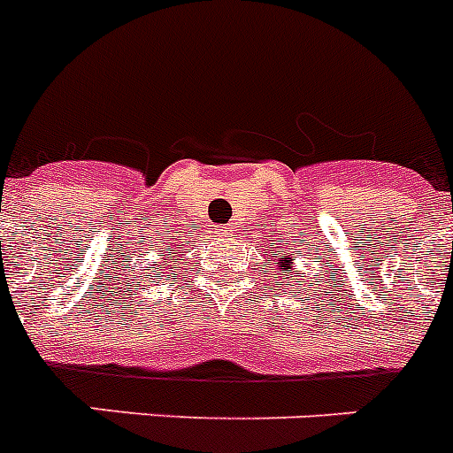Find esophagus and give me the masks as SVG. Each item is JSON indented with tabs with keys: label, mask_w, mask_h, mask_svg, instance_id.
Masks as SVG:
<instances>
[{
	"label": "esophagus",
	"mask_w": 453,
	"mask_h": 453,
	"mask_svg": "<svg viewBox=\"0 0 453 453\" xmlns=\"http://www.w3.org/2000/svg\"><path fill=\"white\" fill-rule=\"evenodd\" d=\"M234 234H235L234 224H224V226H219V229H218L219 238H231Z\"/></svg>",
	"instance_id": "esophagus-1"
}]
</instances>
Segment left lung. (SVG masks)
<instances>
[{
    "label": "left lung",
    "mask_w": 453,
    "mask_h": 453,
    "mask_svg": "<svg viewBox=\"0 0 453 453\" xmlns=\"http://www.w3.org/2000/svg\"><path fill=\"white\" fill-rule=\"evenodd\" d=\"M283 270H292V258H290V261L283 263ZM286 279H288V274H286ZM279 286H281V283H279ZM286 286H288V283H286Z\"/></svg>",
    "instance_id": "8db88e82"
}]
</instances>
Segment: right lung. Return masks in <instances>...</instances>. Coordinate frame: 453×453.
<instances>
[{
	"instance_id": "right-lung-1",
	"label": "right lung",
	"mask_w": 453,
	"mask_h": 453,
	"mask_svg": "<svg viewBox=\"0 0 453 453\" xmlns=\"http://www.w3.org/2000/svg\"><path fill=\"white\" fill-rule=\"evenodd\" d=\"M172 251H174V250H172V247H167V254H163V256H165V261H167V256H170Z\"/></svg>"
}]
</instances>
